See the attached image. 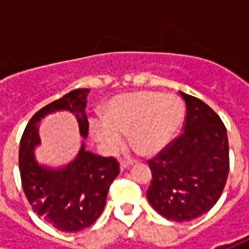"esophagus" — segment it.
I'll return each mask as SVG.
<instances>
[{
  "label": "esophagus",
  "instance_id": "34e87169",
  "mask_svg": "<svg viewBox=\"0 0 249 249\" xmlns=\"http://www.w3.org/2000/svg\"><path fill=\"white\" fill-rule=\"evenodd\" d=\"M132 164H133V161H130V160H128V161L123 160V161L120 162V169H121V171H125V169H128Z\"/></svg>",
  "mask_w": 249,
  "mask_h": 249
}]
</instances>
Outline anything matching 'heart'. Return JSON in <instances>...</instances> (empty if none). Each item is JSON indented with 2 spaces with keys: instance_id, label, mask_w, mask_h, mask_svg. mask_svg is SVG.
Segmentation results:
<instances>
[{
  "instance_id": "heart-1",
  "label": "heart",
  "mask_w": 249,
  "mask_h": 249,
  "mask_svg": "<svg viewBox=\"0 0 249 249\" xmlns=\"http://www.w3.org/2000/svg\"><path fill=\"white\" fill-rule=\"evenodd\" d=\"M185 119V105L175 94L132 92L113 97L103 117L90 121L94 141L108 153H117L129 132L132 145L142 155L162 151L178 135Z\"/></svg>"
}]
</instances>
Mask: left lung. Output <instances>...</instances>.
<instances>
[{
	"label": "left lung",
	"instance_id": "obj_1",
	"mask_svg": "<svg viewBox=\"0 0 249 249\" xmlns=\"http://www.w3.org/2000/svg\"><path fill=\"white\" fill-rule=\"evenodd\" d=\"M187 104L184 133L148 161L146 197L172 221H189L217 203L230 172L228 136L223 121L201 100L180 92Z\"/></svg>",
	"mask_w": 249,
	"mask_h": 249
}]
</instances>
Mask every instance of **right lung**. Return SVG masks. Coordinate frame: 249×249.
<instances>
[{"instance_id": "right-lung-1", "label": "right lung", "mask_w": 249, "mask_h": 249, "mask_svg": "<svg viewBox=\"0 0 249 249\" xmlns=\"http://www.w3.org/2000/svg\"><path fill=\"white\" fill-rule=\"evenodd\" d=\"M88 93L89 89L71 90L40 109L28 123L19 142V173L26 198L36 213L62 232H78L98 219L109 187L120 173L116 159L87 151L84 141L74 160L61 168L44 165L36 159V146L41 144L40 123L48 114L60 110L73 113L80 135L87 139Z\"/></svg>"}]
</instances>
